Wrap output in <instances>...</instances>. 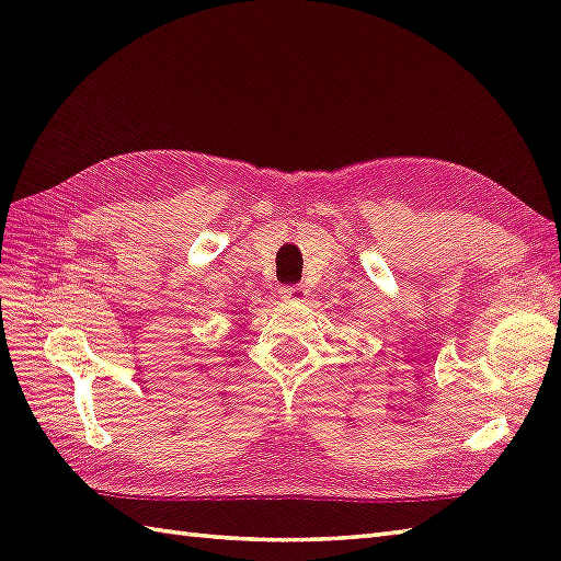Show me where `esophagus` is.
<instances>
[{
	"mask_svg": "<svg viewBox=\"0 0 561 561\" xmlns=\"http://www.w3.org/2000/svg\"><path fill=\"white\" fill-rule=\"evenodd\" d=\"M309 290L307 285L297 283V285H283L280 288V299H288V302H302V299H307Z\"/></svg>",
	"mask_w": 561,
	"mask_h": 561,
	"instance_id": "1",
	"label": "esophagus"
}]
</instances>
